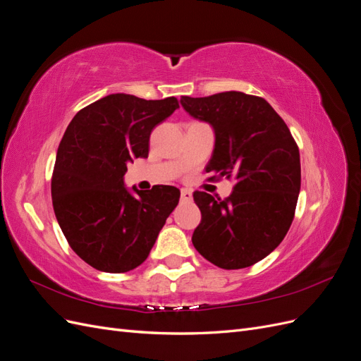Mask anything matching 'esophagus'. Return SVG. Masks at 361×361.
Listing matches in <instances>:
<instances>
[{
  "label": "esophagus",
  "instance_id": "esophagus-1",
  "mask_svg": "<svg viewBox=\"0 0 361 361\" xmlns=\"http://www.w3.org/2000/svg\"><path fill=\"white\" fill-rule=\"evenodd\" d=\"M180 200L182 202H191L192 200V192L191 190H180Z\"/></svg>",
  "mask_w": 361,
  "mask_h": 361
}]
</instances>
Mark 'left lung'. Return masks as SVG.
Instances as JSON below:
<instances>
[{"label":"left lung","instance_id":"8db88e82","mask_svg":"<svg viewBox=\"0 0 361 361\" xmlns=\"http://www.w3.org/2000/svg\"><path fill=\"white\" fill-rule=\"evenodd\" d=\"M180 104L214 128L209 180L235 179L224 200L204 191L192 194L202 212L192 244L223 269L255 265L279 247L292 224L301 188L298 146L264 97L223 92L182 96Z\"/></svg>","mask_w":361,"mask_h":361}]
</instances>
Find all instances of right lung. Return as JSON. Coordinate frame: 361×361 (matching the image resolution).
Instances as JSON below:
<instances>
[{"label":"right lung","instance_id":"1","mask_svg":"<svg viewBox=\"0 0 361 361\" xmlns=\"http://www.w3.org/2000/svg\"><path fill=\"white\" fill-rule=\"evenodd\" d=\"M179 108L176 97L146 101L116 93L76 113L57 150L52 206L63 235L85 264L126 272L147 259L158 233L179 203L170 185L130 194L128 164L147 158L157 125Z\"/></svg>","mask_w":361,"mask_h":361}]
</instances>
